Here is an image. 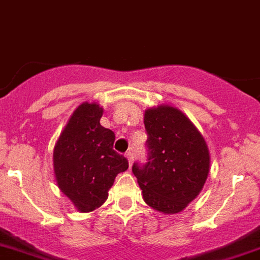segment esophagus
I'll return each mask as SVG.
<instances>
[{
    "mask_svg": "<svg viewBox=\"0 0 260 260\" xmlns=\"http://www.w3.org/2000/svg\"><path fill=\"white\" fill-rule=\"evenodd\" d=\"M126 157H127L128 166H130V167H132L133 160H134V154H133V151H132V150H128V151L126 152Z\"/></svg>",
    "mask_w": 260,
    "mask_h": 260,
    "instance_id": "1",
    "label": "esophagus"
}]
</instances>
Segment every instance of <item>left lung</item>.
I'll list each match as a JSON object with an SVG mask.
<instances>
[{"label": "left lung", "instance_id": "obj_1", "mask_svg": "<svg viewBox=\"0 0 260 260\" xmlns=\"http://www.w3.org/2000/svg\"><path fill=\"white\" fill-rule=\"evenodd\" d=\"M148 161L133 166L145 203L164 214L180 213L204 188L210 168L209 148L181 110L159 105L145 110Z\"/></svg>", "mask_w": 260, "mask_h": 260}]
</instances>
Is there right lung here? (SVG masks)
I'll return each mask as SVG.
<instances>
[{"label": "right lung", "instance_id": "1", "mask_svg": "<svg viewBox=\"0 0 260 260\" xmlns=\"http://www.w3.org/2000/svg\"><path fill=\"white\" fill-rule=\"evenodd\" d=\"M103 113L97 103L77 106L54 147L59 189L81 213L103 205L115 176L128 168L127 159L113 150L114 133L100 123Z\"/></svg>", "mask_w": 260, "mask_h": 260}]
</instances>
